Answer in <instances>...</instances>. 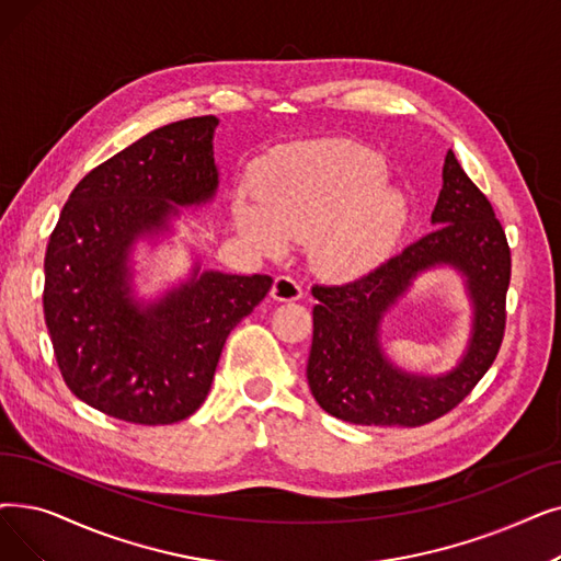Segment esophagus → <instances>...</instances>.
Returning a JSON list of instances; mask_svg holds the SVG:
<instances>
[{
  "label": "esophagus",
  "mask_w": 561,
  "mask_h": 561,
  "mask_svg": "<svg viewBox=\"0 0 561 561\" xmlns=\"http://www.w3.org/2000/svg\"><path fill=\"white\" fill-rule=\"evenodd\" d=\"M271 296L279 302H296L302 298V288L300 284L294 279V277H286V275H279L273 284V290Z\"/></svg>",
  "instance_id": "obj_1"
}]
</instances>
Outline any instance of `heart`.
Segmentation results:
<instances>
[{"label":"heart","mask_w":561,"mask_h":561,"mask_svg":"<svg viewBox=\"0 0 561 561\" xmlns=\"http://www.w3.org/2000/svg\"><path fill=\"white\" fill-rule=\"evenodd\" d=\"M385 160L346 141H316L263 162L252 181L259 204H236V225L254 248L282 252L309 242L313 265L353 277L392 252L405 220L401 194L382 187Z\"/></svg>","instance_id":"b5f03b06"}]
</instances>
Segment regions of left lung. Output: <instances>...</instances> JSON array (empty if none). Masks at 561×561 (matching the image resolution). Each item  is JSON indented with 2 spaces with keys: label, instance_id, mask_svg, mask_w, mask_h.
<instances>
[{
  "label": "left lung",
  "instance_id": "left-lung-1",
  "mask_svg": "<svg viewBox=\"0 0 561 561\" xmlns=\"http://www.w3.org/2000/svg\"><path fill=\"white\" fill-rule=\"evenodd\" d=\"M431 233L401 254L346 284H313V339L307 380L332 417L359 426L415 428L440 420L466 399L495 362L506 325L511 250L485 194L462 172L454 151L443 167V190L431 213ZM435 264L467 277L476 309L473 336L459 367L443 377L394 368L379 348V321Z\"/></svg>",
  "mask_w": 561,
  "mask_h": 561
}]
</instances>
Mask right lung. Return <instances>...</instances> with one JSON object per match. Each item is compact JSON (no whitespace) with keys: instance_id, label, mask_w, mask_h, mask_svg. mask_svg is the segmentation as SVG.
Segmentation results:
<instances>
[{"instance_id":"1","label":"right lung","mask_w":561,"mask_h":561,"mask_svg":"<svg viewBox=\"0 0 561 561\" xmlns=\"http://www.w3.org/2000/svg\"><path fill=\"white\" fill-rule=\"evenodd\" d=\"M215 116L144 135L76 185L45 252L43 313L68 389L110 417L162 426L206 401L229 332L273 277L194 265L164 298L130 296V250L169 229L179 206L208 204L220 172Z\"/></svg>"}]
</instances>
